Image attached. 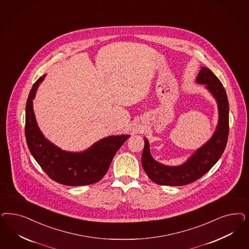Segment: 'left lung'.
Instances as JSON below:
<instances>
[{"label": "left lung", "mask_w": 249, "mask_h": 249, "mask_svg": "<svg viewBox=\"0 0 249 249\" xmlns=\"http://www.w3.org/2000/svg\"><path fill=\"white\" fill-rule=\"evenodd\" d=\"M196 82L205 84L216 100L219 119L216 130L206 142L182 165L169 167L155 160L150 154L149 143L144 137L142 166L146 175L155 183L167 186H182L192 183L207 173L225 151L229 134V104L222 82L208 68L201 67Z\"/></svg>", "instance_id": "obj_1"}]
</instances>
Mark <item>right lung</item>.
I'll list each match as a JSON object with an SVG mask.
<instances>
[{"mask_svg": "<svg viewBox=\"0 0 249 249\" xmlns=\"http://www.w3.org/2000/svg\"><path fill=\"white\" fill-rule=\"evenodd\" d=\"M44 75L35 82L25 106V138L34 159L48 176L67 186L94 184L109 169L115 153L130 136L105 137L83 152H68L43 136L35 117L33 100Z\"/></svg>", "mask_w": 249, "mask_h": 249, "instance_id": "add662e5", "label": "right lung"}]
</instances>
